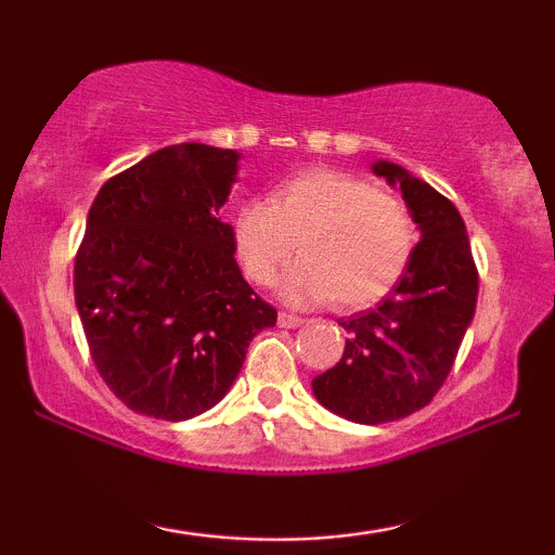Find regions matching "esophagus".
I'll return each instance as SVG.
<instances>
[{"label":"esophagus","instance_id":"obj_1","mask_svg":"<svg viewBox=\"0 0 555 555\" xmlns=\"http://www.w3.org/2000/svg\"><path fill=\"white\" fill-rule=\"evenodd\" d=\"M278 323H280V328H298V325H302V318L293 315V313H280Z\"/></svg>","mask_w":555,"mask_h":555}]
</instances>
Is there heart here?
<instances>
[{
    "label": "heart",
    "instance_id": "1",
    "mask_svg": "<svg viewBox=\"0 0 555 555\" xmlns=\"http://www.w3.org/2000/svg\"><path fill=\"white\" fill-rule=\"evenodd\" d=\"M232 245L257 285L275 283L298 247L302 260L287 272L283 298L293 306L333 298L338 308L356 310L399 283L416 230L397 196L351 173L310 169L272 189L270 202L240 204Z\"/></svg>",
    "mask_w": 555,
    "mask_h": 555
}]
</instances>
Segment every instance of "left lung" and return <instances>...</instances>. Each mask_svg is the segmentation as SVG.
I'll list each match as a JSON object with an SVG mask.
<instances>
[{
  "label": "left lung",
  "instance_id": "left-lung-1",
  "mask_svg": "<svg viewBox=\"0 0 555 555\" xmlns=\"http://www.w3.org/2000/svg\"><path fill=\"white\" fill-rule=\"evenodd\" d=\"M399 186L420 242L382 302L338 321L348 333L336 366L313 378L325 409L356 424L397 422L427 406L475 318L477 268L454 204L391 162L371 164Z\"/></svg>",
  "mask_w": 555,
  "mask_h": 555
}]
</instances>
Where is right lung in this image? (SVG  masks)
<instances>
[{
  "mask_svg": "<svg viewBox=\"0 0 555 555\" xmlns=\"http://www.w3.org/2000/svg\"><path fill=\"white\" fill-rule=\"evenodd\" d=\"M240 154L207 143L154 151L108 179L75 257V306L108 389L166 422L224 399L249 340L272 328L222 222Z\"/></svg>",
  "mask_w": 555,
  "mask_h": 555,
  "instance_id": "obj_1",
  "label": "right lung"
}]
</instances>
